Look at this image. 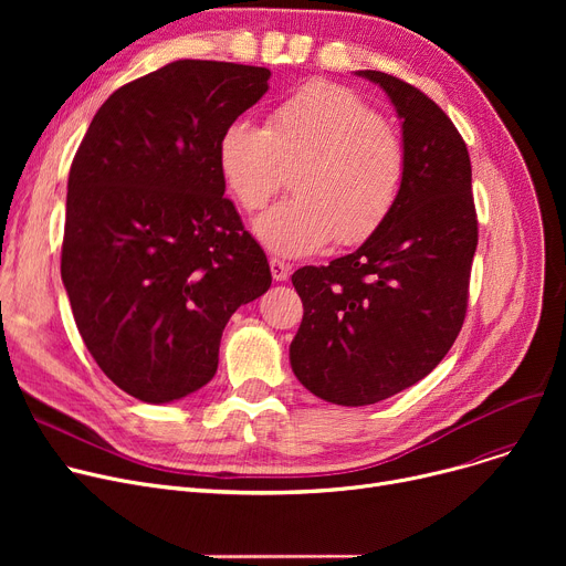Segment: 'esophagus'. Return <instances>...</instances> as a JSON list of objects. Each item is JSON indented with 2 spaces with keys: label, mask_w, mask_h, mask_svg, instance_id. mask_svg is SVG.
Masks as SVG:
<instances>
[{
  "label": "esophagus",
  "mask_w": 566,
  "mask_h": 566,
  "mask_svg": "<svg viewBox=\"0 0 566 566\" xmlns=\"http://www.w3.org/2000/svg\"><path fill=\"white\" fill-rule=\"evenodd\" d=\"M289 263L286 261H282V259H271V273H273V277L277 280V282H284V280H289Z\"/></svg>",
  "instance_id": "1"
}]
</instances>
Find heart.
<instances>
[{
	"label": "heart",
	"instance_id": "heart-1",
	"mask_svg": "<svg viewBox=\"0 0 566 566\" xmlns=\"http://www.w3.org/2000/svg\"><path fill=\"white\" fill-rule=\"evenodd\" d=\"M218 171L231 197L254 213L284 186L293 197L254 222L259 241L282 256L360 245L390 220L401 199L408 151L395 126L350 88L316 80L293 92L268 126L231 122L218 139Z\"/></svg>",
	"mask_w": 566,
	"mask_h": 566
}]
</instances>
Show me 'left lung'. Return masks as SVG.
Instances as JSON below:
<instances>
[{"mask_svg":"<svg viewBox=\"0 0 566 566\" xmlns=\"http://www.w3.org/2000/svg\"><path fill=\"white\" fill-rule=\"evenodd\" d=\"M401 118L408 174L390 220L358 250L291 275L305 314L289 358L305 388L369 406L431 374L465 318L478 213L468 146L418 86L380 71Z\"/></svg>","mask_w":566,"mask_h":566,"instance_id":"8db88e82","label":"left lung"}]
</instances>
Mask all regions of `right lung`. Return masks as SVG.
Masks as SVG:
<instances>
[{
	"instance_id": "right-lung-1",
	"label": "right lung",
	"mask_w": 566,
	"mask_h": 566,
	"mask_svg": "<svg viewBox=\"0 0 566 566\" xmlns=\"http://www.w3.org/2000/svg\"><path fill=\"white\" fill-rule=\"evenodd\" d=\"M268 77L261 66L171 62L116 88L73 158L62 280L84 346L139 401L203 388L231 314L271 289L216 158L220 133Z\"/></svg>"
}]
</instances>
